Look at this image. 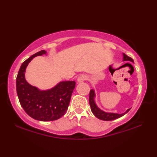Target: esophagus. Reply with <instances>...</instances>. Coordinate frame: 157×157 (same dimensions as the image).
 <instances>
[{
    "mask_svg": "<svg viewBox=\"0 0 157 157\" xmlns=\"http://www.w3.org/2000/svg\"><path fill=\"white\" fill-rule=\"evenodd\" d=\"M86 79H87V76L85 75H81L78 77V82L79 83H81V82H83L84 81L86 80Z\"/></svg>",
    "mask_w": 157,
    "mask_h": 157,
    "instance_id": "obj_1",
    "label": "esophagus"
}]
</instances>
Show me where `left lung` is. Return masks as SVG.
Listing matches in <instances>:
<instances>
[{
  "label": "left lung",
  "mask_w": 157,
  "mask_h": 157,
  "mask_svg": "<svg viewBox=\"0 0 157 157\" xmlns=\"http://www.w3.org/2000/svg\"><path fill=\"white\" fill-rule=\"evenodd\" d=\"M123 61H128L134 63V60H133L131 57H129L128 55H126L125 53H123ZM95 92L94 90H91L90 91V96H89V102L90 105V109L93 114H94L96 117L99 119L103 120V121H112V120H115L116 119H118L121 117L125 115L127 113H128L131 108L128 109L127 111L121 113V114H118V113H106L104 111H102L101 109H100L98 106L96 105L95 101Z\"/></svg>",
  "instance_id": "left-lung-1"
}]
</instances>
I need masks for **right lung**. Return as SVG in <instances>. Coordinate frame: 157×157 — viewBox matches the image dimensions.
<instances>
[{
    "label": "right lung",
    "mask_w": 157,
    "mask_h": 157,
    "mask_svg": "<svg viewBox=\"0 0 157 157\" xmlns=\"http://www.w3.org/2000/svg\"><path fill=\"white\" fill-rule=\"evenodd\" d=\"M42 55H46L44 50L22 63L16 79L17 93L21 106L29 116L38 121H54L61 118L67 110L75 82H61L46 90H40L29 84L25 78L26 67L34 57Z\"/></svg>",
    "instance_id": "add662e5"
}]
</instances>
